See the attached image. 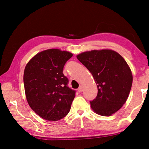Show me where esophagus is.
Segmentation results:
<instances>
[{
    "label": "esophagus",
    "instance_id": "1",
    "mask_svg": "<svg viewBox=\"0 0 149 149\" xmlns=\"http://www.w3.org/2000/svg\"><path fill=\"white\" fill-rule=\"evenodd\" d=\"M83 91V86H80L79 87V88H78V92H79V93H82Z\"/></svg>",
    "mask_w": 149,
    "mask_h": 149
}]
</instances>
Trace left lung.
<instances>
[{
	"label": "left lung",
	"mask_w": 149,
	"mask_h": 149,
	"mask_svg": "<svg viewBox=\"0 0 149 149\" xmlns=\"http://www.w3.org/2000/svg\"><path fill=\"white\" fill-rule=\"evenodd\" d=\"M77 58L93 75L98 87L91 107L96 114L111 116L125 104L130 92L133 76L126 61L111 49L85 51Z\"/></svg>",
	"instance_id": "left-lung-1"
}]
</instances>
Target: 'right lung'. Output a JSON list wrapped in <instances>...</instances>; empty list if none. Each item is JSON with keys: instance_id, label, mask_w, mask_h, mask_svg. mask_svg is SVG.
<instances>
[{"instance_id": "1", "label": "right lung", "mask_w": 149, "mask_h": 149, "mask_svg": "<svg viewBox=\"0 0 149 149\" xmlns=\"http://www.w3.org/2000/svg\"><path fill=\"white\" fill-rule=\"evenodd\" d=\"M73 54L59 49L37 53L26 64L23 81L29 106L40 117L56 121L66 117L75 96L63 71Z\"/></svg>"}]
</instances>
